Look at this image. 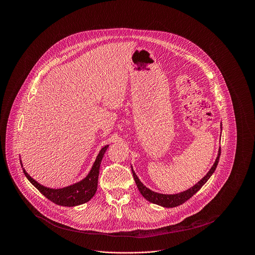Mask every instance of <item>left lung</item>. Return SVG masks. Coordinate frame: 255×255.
Instances as JSON below:
<instances>
[{
    "label": "left lung",
    "mask_w": 255,
    "mask_h": 255,
    "mask_svg": "<svg viewBox=\"0 0 255 255\" xmlns=\"http://www.w3.org/2000/svg\"><path fill=\"white\" fill-rule=\"evenodd\" d=\"M221 130H222V123H221ZM220 155H221V148H219V151H218V156H217L213 166L211 167L209 172L199 181V183H197L194 187L190 188L189 190H187L185 192H181V193L174 194V195L159 194V193H155V192L149 190L148 188L145 187L141 183V181L139 180L138 176L136 175L135 171L133 170V167H132V173H133V177H134V180H135V183L137 185V188H138L139 192L141 193V195L145 199H146L147 201H149L150 203L159 205V206L164 207V208H173V207H177V206H179L181 204H184L186 201H188L190 198H192L207 183V180L214 173V171H215V169H216V167L218 165V162H219Z\"/></svg>",
    "instance_id": "left-lung-1"
}]
</instances>
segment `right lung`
Wrapping results in <instances>:
<instances>
[{
    "instance_id": "right-lung-1",
    "label": "right lung",
    "mask_w": 255,
    "mask_h": 255,
    "mask_svg": "<svg viewBox=\"0 0 255 255\" xmlns=\"http://www.w3.org/2000/svg\"><path fill=\"white\" fill-rule=\"evenodd\" d=\"M108 147H109V145H106V146H104L100 150V152L92 166V169L90 170V172L84 179L79 181V183H76L74 185L62 188V189L46 188V187L40 185L39 183H37L35 179H33L26 172V170L24 168H23V172L30 183L36 189H37L44 197H46L48 200H50L54 204L59 205V206H64V207L79 206V205L89 202L95 196V194L97 192L100 165H101L103 156ZM20 163L23 167L21 160H20Z\"/></svg>"
}]
</instances>
